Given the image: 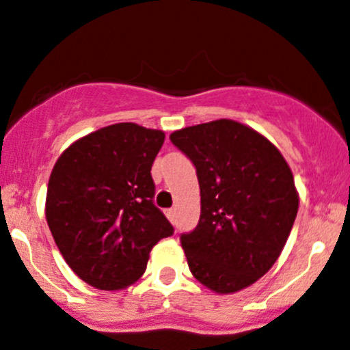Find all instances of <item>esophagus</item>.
Returning <instances> with one entry per match:
<instances>
[{"label": "esophagus", "mask_w": 350, "mask_h": 350, "mask_svg": "<svg viewBox=\"0 0 350 350\" xmlns=\"http://www.w3.org/2000/svg\"><path fill=\"white\" fill-rule=\"evenodd\" d=\"M165 215H167V219L171 221V223H176V208H167V211H165Z\"/></svg>", "instance_id": "1"}]
</instances>
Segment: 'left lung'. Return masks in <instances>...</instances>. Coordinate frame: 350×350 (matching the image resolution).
Here are the masks:
<instances>
[{"instance_id":"left-lung-1","label":"left lung","mask_w":350,"mask_h":350,"mask_svg":"<svg viewBox=\"0 0 350 350\" xmlns=\"http://www.w3.org/2000/svg\"><path fill=\"white\" fill-rule=\"evenodd\" d=\"M171 142L200 185V221L181 234L191 274L223 295L254 285L278 260L297 217L292 169L266 136L231 119L183 127Z\"/></svg>"}]
</instances>
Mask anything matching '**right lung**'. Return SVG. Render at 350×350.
Masks as SVG:
<instances>
[{
	"instance_id": "1",
	"label": "right lung",
	"mask_w": 350,
	"mask_h": 350,
	"mask_svg": "<svg viewBox=\"0 0 350 350\" xmlns=\"http://www.w3.org/2000/svg\"><path fill=\"white\" fill-rule=\"evenodd\" d=\"M164 131L119 122L64 150L51 171L46 221L74 273L98 290L138 282L152 249L174 228L153 205L150 171Z\"/></svg>"
}]
</instances>
